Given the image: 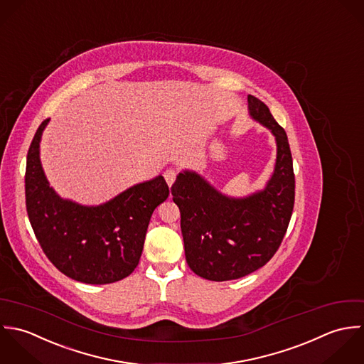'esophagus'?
Segmentation results:
<instances>
[{
	"label": "esophagus",
	"instance_id": "esophagus-1",
	"mask_svg": "<svg viewBox=\"0 0 364 364\" xmlns=\"http://www.w3.org/2000/svg\"><path fill=\"white\" fill-rule=\"evenodd\" d=\"M176 177H177V171L174 168H167L164 171V178H166V183L168 184V187L173 186V183L176 181Z\"/></svg>",
	"mask_w": 364,
	"mask_h": 364
}]
</instances>
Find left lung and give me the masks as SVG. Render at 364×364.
Segmentation results:
<instances>
[{
	"label": "left lung",
	"mask_w": 364,
	"mask_h": 364,
	"mask_svg": "<svg viewBox=\"0 0 364 364\" xmlns=\"http://www.w3.org/2000/svg\"><path fill=\"white\" fill-rule=\"evenodd\" d=\"M250 117L276 138L274 173L264 190L228 197L196 171L180 173L171 186L181 215L186 260L200 277L228 282L263 267L280 247L290 223L295 177L286 131L264 102L247 95Z\"/></svg>",
	"instance_id": "obj_1"
}]
</instances>
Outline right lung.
<instances>
[{"mask_svg": "<svg viewBox=\"0 0 364 364\" xmlns=\"http://www.w3.org/2000/svg\"><path fill=\"white\" fill-rule=\"evenodd\" d=\"M38 128L26 157L25 198L35 236L53 266L75 282L109 284L138 266L153 211L168 197L163 176L139 183L111 201L87 207L60 198L43 173Z\"/></svg>", "mask_w": 364, "mask_h": 364, "instance_id": "1", "label": "right lung"}]
</instances>
